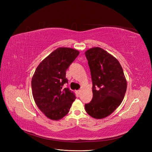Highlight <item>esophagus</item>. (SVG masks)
<instances>
[{
  "label": "esophagus",
  "instance_id": "obj_1",
  "mask_svg": "<svg viewBox=\"0 0 152 152\" xmlns=\"http://www.w3.org/2000/svg\"><path fill=\"white\" fill-rule=\"evenodd\" d=\"M77 93L78 94H80V93H81V90L80 89V90H78V91H77Z\"/></svg>",
  "mask_w": 152,
  "mask_h": 152
}]
</instances>
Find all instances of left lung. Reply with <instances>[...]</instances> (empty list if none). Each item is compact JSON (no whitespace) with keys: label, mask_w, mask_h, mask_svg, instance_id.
I'll list each match as a JSON object with an SVG mask.
<instances>
[{"label":"left lung","mask_w":152,"mask_h":152,"mask_svg":"<svg viewBox=\"0 0 152 152\" xmlns=\"http://www.w3.org/2000/svg\"><path fill=\"white\" fill-rule=\"evenodd\" d=\"M93 82V99L85 104L86 112L94 118L108 117L120 105L127 89V81L120 63L100 48L85 53Z\"/></svg>","instance_id":"1"}]
</instances>
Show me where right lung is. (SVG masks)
<instances>
[{
	"mask_svg": "<svg viewBox=\"0 0 152 152\" xmlns=\"http://www.w3.org/2000/svg\"><path fill=\"white\" fill-rule=\"evenodd\" d=\"M79 54L78 50L72 48H58L39 64L32 77L35 102L51 120L58 121L65 117L76 98L68 87H62L68 83L66 70Z\"/></svg>",
	"mask_w": 152,
	"mask_h": 152,
	"instance_id": "obj_1",
	"label": "right lung"
}]
</instances>
